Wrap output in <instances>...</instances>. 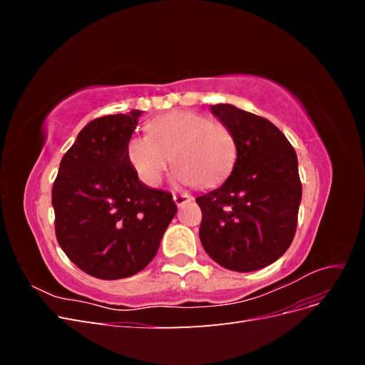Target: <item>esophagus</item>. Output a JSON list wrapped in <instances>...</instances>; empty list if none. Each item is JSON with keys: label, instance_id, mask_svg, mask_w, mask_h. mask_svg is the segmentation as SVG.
<instances>
[{"label": "esophagus", "instance_id": "34e87169", "mask_svg": "<svg viewBox=\"0 0 365 365\" xmlns=\"http://www.w3.org/2000/svg\"><path fill=\"white\" fill-rule=\"evenodd\" d=\"M192 200H193V196L189 195V193H173V201L178 207H181L187 202H190Z\"/></svg>", "mask_w": 365, "mask_h": 365}]
</instances>
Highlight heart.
Instances as JSON below:
<instances>
[{
  "mask_svg": "<svg viewBox=\"0 0 365 365\" xmlns=\"http://www.w3.org/2000/svg\"><path fill=\"white\" fill-rule=\"evenodd\" d=\"M148 135L132 137L128 160L143 182L158 185L170 161L178 181L213 187L236 161V138L225 125L193 111H173L149 121Z\"/></svg>",
  "mask_w": 365,
  "mask_h": 365,
  "instance_id": "obj_1",
  "label": "heart"
}]
</instances>
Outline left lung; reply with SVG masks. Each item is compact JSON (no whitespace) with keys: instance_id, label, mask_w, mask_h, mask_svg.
I'll return each instance as SVG.
<instances>
[{"instance_id":"left-lung-1","label":"left lung","mask_w":365,"mask_h":365,"mask_svg":"<svg viewBox=\"0 0 365 365\" xmlns=\"http://www.w3.org/2000/svg\"><path fill=\"white\" fill-rule=\"evenodd\" d=\"M212 113L236 138L237 158L217 189L196 197L201 244L220 267L250 272L268 267L292 244L302 181L297 153L269 120L233 105Z\"/></svg>"}]
</instances>
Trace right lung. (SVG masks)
<instances>
[{
    "label": "right lung",
    "instance_id": "add662e5",
    "mask_svg": "<svg viewBox=\"0 0 365 365\" xmlns=\"http://www.w3.org/2000/svg\"><path fill=\"white\" fill-rule=\"evenodd\" d=\"M140 115L134 109L90 121L62 157L51 189L59 245L96 279L145 269L178 210L169 192L143 184L128 160Z\"/></svg>",
    "mask_w": 365,
    "mask_h": 365
}]
</instances>
